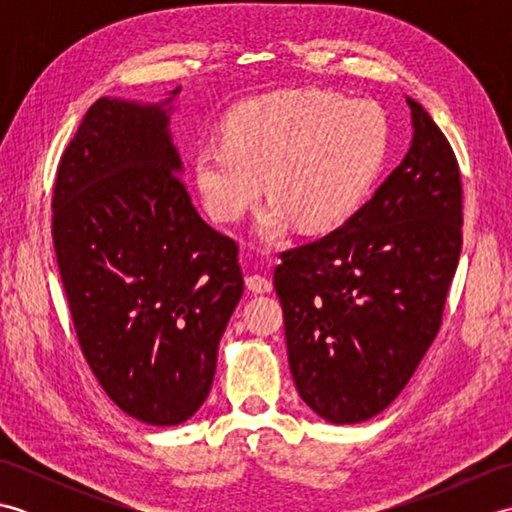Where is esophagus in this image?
I'll list each match as a JSON object with an SVG mask.
<instances>
[{"mask_svg":"<svg viewBox=\"0 0 512 512\" xmlns=\"http://www.w3.org/2000/svg\"><path fill=\"white\" fill-rule=\"evenodd\" d=\"M246 286L253 292H259V295H266V292L273 290V281H270L266 275H248Z\"/></svg>","mask_w":512,"mask_h":512,"instance_id":"obj_1","label":"esophagus"}]
</instances>
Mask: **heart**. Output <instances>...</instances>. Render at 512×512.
Wrapping results in <instances>:
<instances>
[{
  "label": "heart",
  "mask_w": 512,
  "mask_h": 512,
  "mask_svg": "<svg viewBox=\"0 0 512 512\" xmlns=\"http://www.w3.org/2000/svg\"><path fill=\"white\" fill-rule=\"evenodd\" d=\"M387 151V118L372 101L321 90L277 92L239 105L222 145L193 158V180L217 222H239L262 195L270 204L255 233L277 242L341 226L363 204Z\"/></svg>",
  "instance_id": "obj_1"
}]
</instances>
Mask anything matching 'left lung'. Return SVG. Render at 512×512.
<instances>
[{"label":"left lung","instance_id":"1","mask_svg":"<svg viewBox=\"0 0 512 512\" xmlns=\"http://www.w3.org/2000/svg\"><path fill=\"white\" fill-rule=\"evenodd\" d=\"M411 145L350 220L281 253L273 284L303 402L334 424L396 400L436 339L462 248L458 160L407 96Z\"/></svg>","mask_w":512,"mask_h":512}]
</instances>
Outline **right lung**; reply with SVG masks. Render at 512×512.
<instances>
[{
  "instance_id": "obj_1",
  "label": "right lung",
  "mask_w": 512,
  "mask_h": 512,
  "mask_svg": "<svg viewBox=\"0 0 512 512\" xmlns=\"http://www.w3.org/2000/svg\"><path fill=\"white\" fill-rule=\"evenodd\" d=\"M162 101L103 96L57 171L52 237L81 350L127 416L173 427L202 407L244 277L195 211Z\"/></svg>"
}]
</instances>
